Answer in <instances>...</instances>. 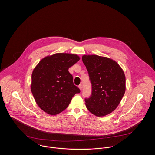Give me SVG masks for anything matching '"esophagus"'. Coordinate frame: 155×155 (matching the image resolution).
<instances>
[{
    "instance_id": "obj_1",
    "label": "esophagus",
    "mask_w": 155,
    "mask_h": 155,
    "mask_svg": "<svg viewBox=\"0 0 155 155\" xmlns=\"http://www.w3.org/2000/svg\"><path fill=\"white\" fill-rule=\"evenodd\" d=\"M78 87H79V88L80 89V90L81 91V90H82V84H79Z\"/></svg>"
}]
</instances>
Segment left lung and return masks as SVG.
<instances>
[{"label": "left lung", "mask_w": 155, "mask_h": 155, "mask_svg": "<svg viewBox=\"0 0 155 155\" xmlns=\"http://www.w3.org/2000/svg\"><path fill=\"white\" fill-rule=\"evenodd\" d=\"M82 61L92 84V95L85 99L89 112L97 117L114 111L126 91V76L122 68L113 59L97 55H84Z\"/></svg>", "instance_id": "obj_1"}]
</instances>
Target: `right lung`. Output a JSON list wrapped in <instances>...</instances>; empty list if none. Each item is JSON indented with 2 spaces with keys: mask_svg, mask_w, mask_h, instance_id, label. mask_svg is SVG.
I'll return each instance as SVG.
<instances>
[{
  "mask_svg": "<svg viewBox=\"0 0 155 155\" xmlns=\"http://www.w3.org/2000/svg\"><path fill=\"white\" fill-rule=\"evenodd\" d=\"M80 60L77 54L56 53L45 57L32 73L31 89L38 106L55 115L64 111L80 89L73 84L69 69Z\"/></svg>",
  "mask_w": 155,
  "mask_h": 155,
  "instance_id": "right-lung-1",
  "label": "right lung"
}]
</instances>
